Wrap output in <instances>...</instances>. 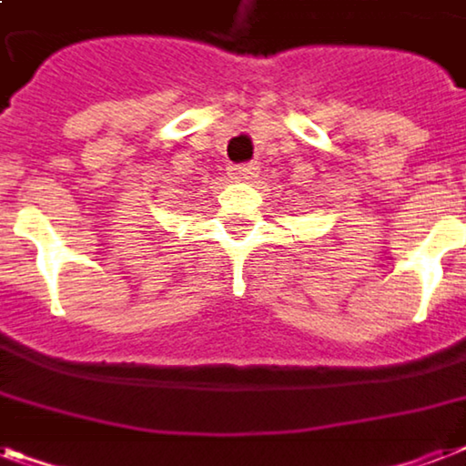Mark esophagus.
Segmentation results:
<instances>
[{
  "label": "esophagus",
  "instance_id": "1",
  "mask_svg": "<svg viewBox=\"0 0 466 466\" xmlns=\"http://www.w3.org/2000/svg\"><path fill=\"white\" fill-rule=\"evenodd\" d=\"M258 174V168L254 164H241V167H229V176L234 181H251Z\"/></svg>",
  "mask_w": 466,
  "mask_h": 466
}]
</instances>
